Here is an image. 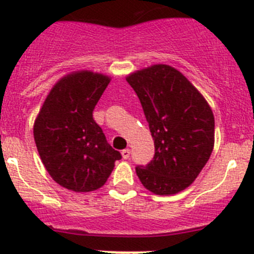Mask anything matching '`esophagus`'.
Masks as SVG:
<instances>
[{"label":"esophagus","mask_w":254,"mask_h":254,"mask_svg":"<svg viewBox=\"0 0 254 254\" xmlns=\"http://www.w3.org/2000/svg\"><path fill=\"white\" fill-rule=\"evenodd\" d=\"M121 154H122V158L125 159V160H127V159L129 158V155H131V150L125 149V150H122V152H121Z\"/></svg>","instance_id":"1"}]
</instances>
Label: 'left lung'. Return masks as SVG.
<instances>
[{"label":"left lung","instance_id":"obj_1","mask_svg":"<svg viewBox=\"0 0 254 254\" xmlns=\"http://www.w3.org/2000/svg\"><path fill=\"white\" fill-rule=\"evenodd\" d=\"M126 80L136 91L154 138V159L137 167L138 179L154 194L169 196L194 182L215 143V118L207 100L181 71L152 64Z\"/></svg>","mask_w":254,"mask_h":254}]
</instances>
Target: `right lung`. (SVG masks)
Segmentation results:
<instances>
[{
	"label": "right lung",
	"instance_id": "add662e5",
	"mask_svg": "<svg viewBox=\"0 0 254 254\" xmlns=\"http://www.w3.org/2000/svg\"><path fill=\"white\" fill-rule=\"evenodd\" d=\"M109 82L111 76L90 69L69 72L53 85L35 118L33 133L42 163L68 190H99L122 158L93 118Z\"/></svg>",
	"mask_w": 254,
	"mask_h": 254
}]
</instances>
